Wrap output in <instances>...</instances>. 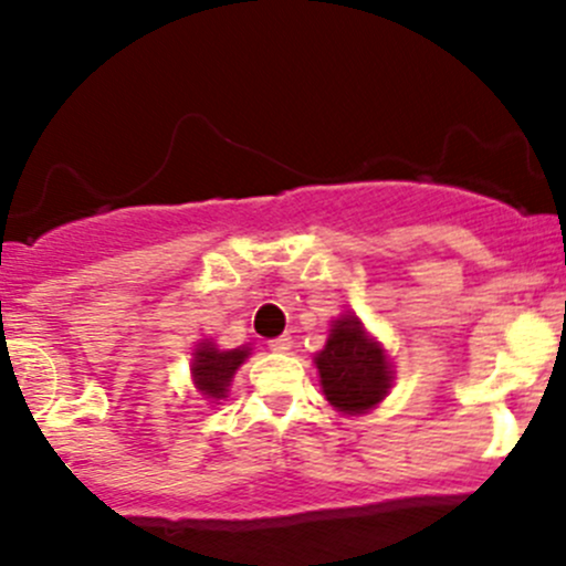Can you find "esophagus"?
Wrapping results in <instances>:
<instances>
[{"label":"esophagus","mask_w":566,"mask_h":566,"mask_svg":"<svg viewBox=\"0 0 566 566\" xmlns=\"http://www.w3.org/2000/svg\"><path fill=\"white\" fill-rule=\"evenodd\" d=\"M268 347H271L273 353H287L290 347H293V339H290L287 334H284V336H276V339L268 342Z\"/></svg>","instance_id":"obj_1"}]
</instances>
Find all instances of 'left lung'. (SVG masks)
<instances>
[{
	"mask_svg": "<svg viewBox=\"0 0 566 566\" xmlns=\"http://www.w3.org/2000/svg\"><path fill=\"white\" fill-rule=\"evenodd\" d=\"M325 399L345 413H364L386 397L391 386L384 350L364 334L353 315L339 317L328 345L315 358Z\"/></svg>",
	"mask_w": 566,
	"mask_h": 566,
	"instance_id": "1",
	"label": "left lung"
}]
</instances>
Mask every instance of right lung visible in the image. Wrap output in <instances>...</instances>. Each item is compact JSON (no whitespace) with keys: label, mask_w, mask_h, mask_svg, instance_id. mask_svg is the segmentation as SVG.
Returning <instances> with one entry per match:
<instances>
[{"label":"right lung","mask_w":566,"mask_h":566,"mask_svg":"<svg viewBox=\"0 0 566 566\" xmlns=\"http://www.w3.org/2000/svg\"><path fill=\"white\" fill-rule=\"evenodd\" d=\"M249 356L247 347L238 350H216L213 345H202L193 356V380L197 389L208 399H221L227 394L232 375L241 367L243 358Z\"/></svg>","instance_id":"right-lung-1"}]
</instances>
